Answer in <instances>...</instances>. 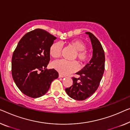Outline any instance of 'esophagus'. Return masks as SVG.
<instances>
[{
    "instance_id": "esophagus-1",
    "label": "esophagus",
    "mask_w": 130,
    "mask_h": 130,
    "mask_svg": "<svg viewBox=\"0 0 130 130\" xmlns=\"http://www.w3.org/2000/svg\"><path fill=\"white\" fill-rule=\"evenodd\" d=\"M65 77V76L64 75H61V74H59V77Z\"/></svg>"
}]
</instances>
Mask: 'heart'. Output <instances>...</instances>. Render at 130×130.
Listing matches in <instances>:
<instances>
[{"label": "heart", "instance_id": "b5f03b06", "mask_svg": "<svg viewBox=\"0 0 130 130\" xmlns=\"http://www.w3.org/2000/svg\"><path fill=\"white\" fill-rule=\"evenodd\" d=\"M68 45L76 51L75 57L80 62H84L87 58L86 45L82 41L79 40H73L68 42ZM62 45L59 42H54L50 48V54L54 58H58L61 56L62 52ZM53 67L58 72L63 75H67L76 71L78 65L75 61H67L61 59L54 62Z\"/></svg>", "mask_w": 130, "mask_h": 130}]
</instances>
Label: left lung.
<instances>
[{
    "instance_id": "obj_1",
    "label": "left lung",
    "mask_w": 130,
    "mask_h": 130,
    "mask_svg": "<svg viewBox=\"0 0 130 130\" xmlns=\"http://www.w3.org/2000/svg\"><path fill=\"white\" fill-rule=\"evenodd\" d=\"M92 42L93 56L89 63L77 72L79 78L73 77V85L66 88L69 97L76 100H84L96 92L99 88L104 71L105 55L102 44L92 33L86 32Z\"/></svg>"
}]
</instances>
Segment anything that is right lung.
Masks as SVG:
<instances>
[{
  "label": "right lung",
  "mask_w": 130,
  "mask_h": 130,
  "mask_svg": "<svg viewBox=\"0 0 130 130\" xmlns=\"http://www.w3.org/2000/svg\"><path fill=\"white\" fill-rule=\"evenodd\" d=\"M56 39L45 30L37 28L25 34L17 44L11 59V74L25 95L32 98L43 96L58 77L57 71L46 69L50 46Z\"/></svg>",
  "instance_id": "1"
}]
</instances>
